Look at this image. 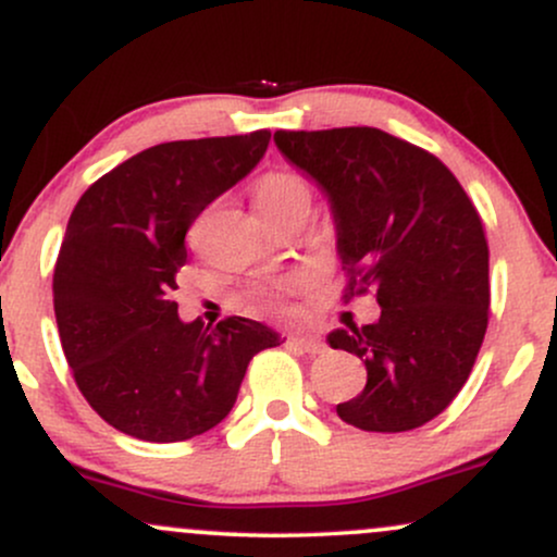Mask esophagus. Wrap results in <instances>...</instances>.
Instances as JSON below:
<instances>
[{
	"mask_svg": "<svg viewBox=\"0 0 557 557\" xmlns=\"http://www.w3.org/2000/svg\"><path fill=\"white\" fill-rule=\"evenodd\" d=\"M293 343H296L298 348L304 350V354H311V356L324 354V343L314 335H296V337H293Z\"/></svg>",
	"mask_w": 557,
	"mask_h": 557,
	"instance_id": "obj_1",
	"label": "esophagus"
}]
</instances>
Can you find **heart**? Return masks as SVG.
<instances>
[{"instance_id":"obj_1","label":"heart","mask_w":557,"mask_h":557,"mask_svg":"<svg viewBox=\"0 0 557 557\" xmlns=\"http://www.w3.org/2000/svg\"><path fill=\"white\" fill-rule=\"evenodd\" d=\"M253 201H257L259 214L270 220V216L290 212L296 207H309L311 188L304 177L293 175V172H270L259 181ZM253 296L261 304H280V290H270V287H261Z\"/></svg>"}]
</instances>
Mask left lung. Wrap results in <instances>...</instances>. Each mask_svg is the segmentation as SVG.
<instances>
[{
	"label": "left lung",
	"mask_w": 557,
	"mask_h": 557,
	"mask_svg": "<svg viewBox=\"0 0 557 557\" xmlns=\"http://www.w3.org/2000/svg\"><path fill=\"white\" fill-rule=\"evenodd\" d=\"M280 154L319 185L335 222L348 296L372 290L374 324L332 330L367 387L337 417L408 432L443 413L474 367L490 311V251L461 183L430 151L376 127L277 131Z\"/></svg>",
	"instance_id": "1"
}]
</instances>
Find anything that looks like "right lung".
Returning a JSON list of instances; mask_svg holds the SVG:
<instances>
[{
	"mask_svg": "<svg viewBox=\"0 0 557 557\" xmlns=\"http://www.w3.org/2000/svg\"><path fill=\"white\" fill-rule=\"evenodd\" d=\"M270 131L170 140L99 177L70 214L54 267L62 350L83 398L146 443L209 432L235 406L248 361L283 343L267 324L183 322L172 293L185 233L264 157Z\"/></svg>",
	"mask_w": 557,
	"mask_h": 557,
	"instance_id": "obj_1",
	"label": "right lung"
}]
</instances>
